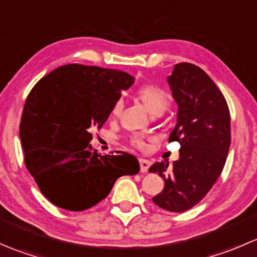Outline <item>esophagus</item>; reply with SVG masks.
Returning <instances> with one entry per match:
<instances>
[{
  "label": "esophagus",
  "mask_w": 257,
  "mask_h": 257,
  "mask_svg": "<svg viewBox=\"0 0 257 257\" xmlns=\"http://www.w3.org/2000/svg\"><path fill=\"white\" fill-rule=\"evenodd\" d=\"M139 163H141V172L142 173H147L148 170H149V167H150L149 160L141 159V160H139Z\"/></svg>",
  "instance_id": "obj_1"
}]
</instances>
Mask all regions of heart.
<instances>
[{"label":"heart","instance_id":"1","mask_svg":"<svg viewBox=\"0 0 257 257\" xmlns=\"http://www.w3.org/2000/svg\"><path fill=\"white\" fill-rule=\"evenodd\" d=\"M137 98L142 102V104L147 108L149 113L154 114V115H160L165 112L168 107H169L170 98L169 94L165 92L163 88L155 84H144L139 87L136 92ZM121 110V102H116L112 108L113 115H119ZM131 144L137 148L144 147V139L141 136H133L131 138Z\"/></svg>","mask_w":257,"mask_h":257}]
</instances>
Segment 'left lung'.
Returning a JSON list of instances; mask_svg holds the SVG:
<instances>
[{"label": "left lung", "mask_w": 257, "mask_h": 257, "mask_svg": "<svg viewBox=\"0 0 257 257\" xmlns=\"http://www.w3.org/2000/svg\"><path fill=\"white\" fill-rule=\"evenodd\" d=\"M168 82L178 104V123L169 142L180 143L179 159L170 170L162 162L149 172L158 173L165 183L153 198L154 204L183 212L209 193L224 169L231 142L230 110L216 84L195 64H175Z\"/></svg>", "instance_id": "8db88e82"}]
</instances>
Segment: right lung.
<instances>
[{
	"label": "right lung",
	"mask_w": 257,
	"mask_h": 257,
	"mask_svg": "<svg viewBox=\"0 0 257 257\" xmlns=\"http://www.w3.org/2000/svg\"><path fill=\"white\" fill-rule=\"evenodd\" d=\"M134 77L123 71L66 64L41 78L23 107L20 138L25 164L56 206L82 211L107 198L121 175L139 173L136 157L99 155L93 129L107 121Z\"/></svg>",
	"instance_id": "obj_1"
}]
</instances>
